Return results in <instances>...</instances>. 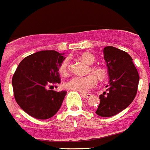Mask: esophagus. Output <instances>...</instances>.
<instances>
[{
  "label": "esophagus",
  "instance_id": "esophagus-1",
  "mask_svg": "<svg viewBox=\"0 0 150 150\" xmlns=\"http://www.w3.org/2000/svg\"><path fill=\"white\" fill-rule=\"evenodd\" d=\"M81 96L83 98H88L91 97V94H85V93H81Z\"/></svg>",
  "mask_w": 150,
  "mask_h": 150
}]
</instances>
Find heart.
<instances>
[{
  "mask_svg": "<svg viewBox=\"0 0 150 150\" xmlns=\"http://www.w3.org/2000/svg\"><path fill=\"white\" fill-rule=\"evenodd\" d=\"M81 59L88 65H93L95 62V57L94 55L90 52H83L81 56ZM69 59H64L59 67V74L63 76L67 75L69 71ZM89 71L91 72L92 74H95L96 76L100 79L104 78L105 76V71L102 68L91 67H90ZM97 84H98V81L94 75H87L85 76H74L66 82L65 87L68 89L74 90L81 93H86L92 88L95 87Z\"/></svg>",
  "mask_w": 150,
  "mask_h": 150,
  "instance_id": "heart-1",
  "label": "heart"
}]
</instances>
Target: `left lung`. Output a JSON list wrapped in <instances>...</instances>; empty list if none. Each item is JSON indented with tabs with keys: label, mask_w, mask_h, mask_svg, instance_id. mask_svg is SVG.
<instances>
[{
	"label": "left lung",
	"mask_w": 150,
	"mask_h": 150,
	"mask_svg": "<svg viewBox=\"0 0 150 150\" xmlns=\"http://www.w3.org/2000/svg\"><path fill=\"white\" fill-rule=\"evenodd\" d=\"M104 59L109 76L107 90L100 94L96 114L111 117L129 106L137 93L139 76L132 59L127 52L113 46L104 48Z\"/></svg>",
	"instance_id": "left-lung-1"
}]
</instances>
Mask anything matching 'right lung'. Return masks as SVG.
Instances as JSON below:
<instances>
[{
	"instance_id": "right-lung-1",
	"label": "right lung",
	"mask_w": 150,
	"mask_h": 150,
	"mask_svg": "<svg viewBox=\"0 0 150 150\" xmlns=\"http://www.w3.org/2000/svg\"><path fill=\"white\" fill-rule=\"evenodd\" d=\"M63 53L43 50L26 56L12 77L14 96L21 108L32 117L48 119L60 108L67 92L52 90L60 83L59 67Z\"/></svg>"
}]
</instances>
